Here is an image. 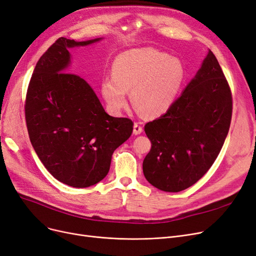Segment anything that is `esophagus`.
Wrapping results in <instances>:
<instances>
[{
	"mask_svg": "<svg viewBox=\"0 0 256 256\" xmlns=\"http://www.w3.org/2000/svg\"><path fill=\"white\" fill-rule=\"evenodd\" d=\"M142 133V126H141L140 123H135L133 128V134L134 135H140Z\"/></svg>",
	"mask_w": 256,
	"mask_h": 256,
	"instance_id": "obj_1",
	"label": "esophagus"
}]
</instances>
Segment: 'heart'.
Masks as SVG:
<instances>
[{
	"mask_svg": "<svg viewBox=\"0 0 256 256\" xmlns=\"http://www.w3.org/2000/svg\"><path fill=\"white\" fill-rule=\"evenodd\" d=\"M186 78L180 59L153 48H136L120 54L112 64V76L104 78L101 94L108 108L118 112L128 104L144 117H157L174 103Z\"/></svg>",
	"mask_w": 256,
	"mask_h": 256,
	"instance_id": "b5f03b06",
	"label": "heart"
}]
</instances>
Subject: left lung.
<instances>
[{
	"instance_id": "obj_1",
	"label": "left lung",
	"mask_w": 256,
	"mask_h": 256,
	"mask_svg": "<svg viewBox=\"0 0 256 256\" xmlns=\"http://www.w3.org/2000/svg\"><path fill=\"white\" fill-rule=\"evenodd\" d=\"M231 117L229 84L209 50L180 97L144 126L152 144L142 164L146 180L164 192H180L197 182L218 156Z\"/></svg>"
}]
</instances>
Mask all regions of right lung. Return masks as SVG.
Returning a JSON list of instances; mask_svg holds the SVG:
<instances>
[{
	"instance_id": "1",
	"label": "right lung",
	"mask_w": 256,
	"mask_h": 256,
	"mask_svg": "<svg viewBox=\"0 0 256 256\" xmlns=\"http://www.w3.org/2000/svg\"><path fill=\"white\" fill-rule=\"evenodd\" d=\"M102 39L59 38L38 61L26 94V124L38 157L56 180L74 188L101 182L114 150L133 132V121L110 116L90 85L68 72L70 48Z\"/></svg>"
}]
</instances>
